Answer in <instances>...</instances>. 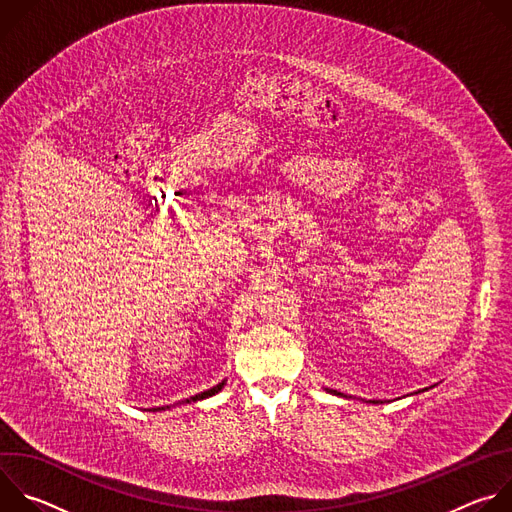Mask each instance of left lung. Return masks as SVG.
<instances>
[{"mask_svg":"<svg viewBox=\"0 0 512 512\" xmlns=\"http://www.w3.org/2000/svg\"><path fill=\"white\" fill-rule=\"evenodd\" d=\"M332 393H336V391H332ZM336 395H340V393H336Z\"/></svg>","mask_w":512,"mask_h":512,"instance_id":"1","label":"left lung"}]
</instances>
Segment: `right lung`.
I'll use <instances>...</instances> for the list:
<instances>
[{"mask_svg":"<svg viewBox=\"0 0 512 512\" xmlns=\"http://www.w3.org/2000/svg\"><path fill=\"white\" fill-rule=\"evenodd\" d=\"M223 385L225 383H218L216 387H212V389H208V391H204V393H198V395H194V397H190V399H186L184 403H192V401H200V399H206V397H212L214 393H218L223 389ZM162 409H166V407H158V409H154V411H162Z\"/></svg>","mask_w":512,"mask_h":512,"instance_id":"obj_1","label":"right lung"}]
</instances>
